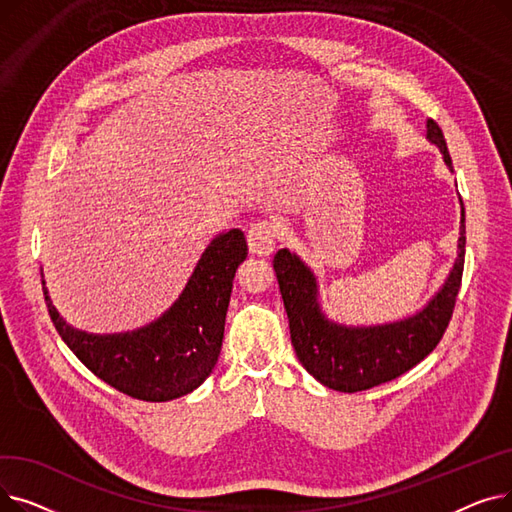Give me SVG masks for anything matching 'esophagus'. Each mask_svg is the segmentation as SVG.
Returning a JSON list of instances; mask_svg holds the SVG:
<instances>
[{"instance_id":"obj_1","label":"esophagus","mask_w":512,"mask_h":512,"mask_svg":"<svg viewBox=\"0 0 512 512\" xmlns=\"http://www.w3.org/2000/svg\"><path fill=\"white\" fill-rule=\"evenodd\" d=\"M276 240H278V228L272 222H255L247 232L249 251L259 257H267L270 253H274Z\"/></svg>"}]
</instances>
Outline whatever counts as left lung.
I'll return each mask as SVG.
<instances>
[{
	"mask_svg": "<svg viewBox=\"0 0 512 512\" xmlns=\"http://www.w3.org/2000/svg\"><path fill=\"white\" fill-rule=\"evenodd\" d=\"M427 139L434 143L444 164L452 159L444 134L427 120ZM461 199V197H459ZM465 265V207L461 199L459 255L436 297L411 317L380 326H344L328 319L319 305L317 278L299 255L280 249L274 270L280 284L294 353L317 382L338 392H361L386 384L434 351L454 311Z\"/></svg>",
	"mask_w": 512,
	"mask_h": 512,
	"instance_id": "obj_1",
	"label": "left lung"
}]
</instances>
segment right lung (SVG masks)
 Instances as JSON below:
<instances>
[{"mask_svg": "<svg viewBox=\"0 0 512 512\" xmlns=\"http://www.w3.org/2000/svg\"><path fill=\"white\" fill-rule=\"evenodd\" d=\"M247 251L238 228L215 236L178 301L139 330L101 336L68 326L41 280L47 311L70 351L99 380L139 400H174L199 388L218 363L232 280Z\"/></svg>", "mask_w": 512, "mask_h": 512, "instance_id": "right-lung-1", "label": "right lung"}]
</instances>
